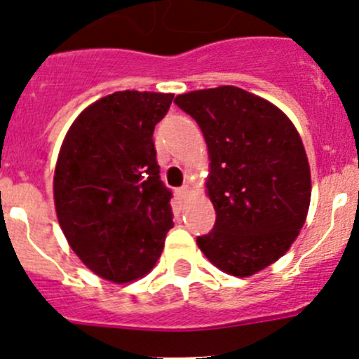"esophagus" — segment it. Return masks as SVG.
Returning a JSON list of instances; mask_svg holds the SVG:
<instances>
[{
	"label": "esophagus",
	"mask_w": 359,
	"mask_h": 359,
	"mask_svg": "<svg viewBox=\"0 0 359 359\" xmlns=\"http://www.w3.org/2000/svg\"><path fill=\"white\" fill-rule=\"evenodd\" d=\"M175 193H177V196H179L180 200H182V198H186L187 193H189V187L182 186V187H179V189H175Z\"/></svg>",
	"instance_id": "obj_1"
}]
</instances>
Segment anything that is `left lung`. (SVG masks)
I'll list each match as a JSON object with an SVG mask.
<instances>
[{
	"label": "left lung",
	"instance_id": "1",
	"mask_svg": "<svg viewBox=\"0 0 359 359\" xmlns=\"http://www.w3.org/2000/svg\"><path fill=\"white\" fill-rule=\"evenodd\" d=\"M173 102L196 119L208 146L217 219L198 247L224 273L252 276L276 262L306 222L311 172L299 132L276 106L238 86Z\"/></svg>",
	"mask_w": 359,
	"mask_h": 359
}]
</instances>
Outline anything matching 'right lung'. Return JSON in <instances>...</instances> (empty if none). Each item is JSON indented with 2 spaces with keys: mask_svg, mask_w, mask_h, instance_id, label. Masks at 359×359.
<instances>
[{
  "mask_svg": "<svg viewBox=\"0 0 359 359\" xmlns=\"http://www.w3.org/2000/svg\"><path fill=\"white\" fill-rule=\"evenodd\" d=\"M172 93L125 90L97 100L69 128L53 177L59 224L88 269L114 283L154 267L173 227L172 191L153 142Z\"/></svg>",
  "mask_w": 359,
  "mask_h": 359,
  "instance_id": "add662e5",
  "label": "right lung"
}]
</instances>
